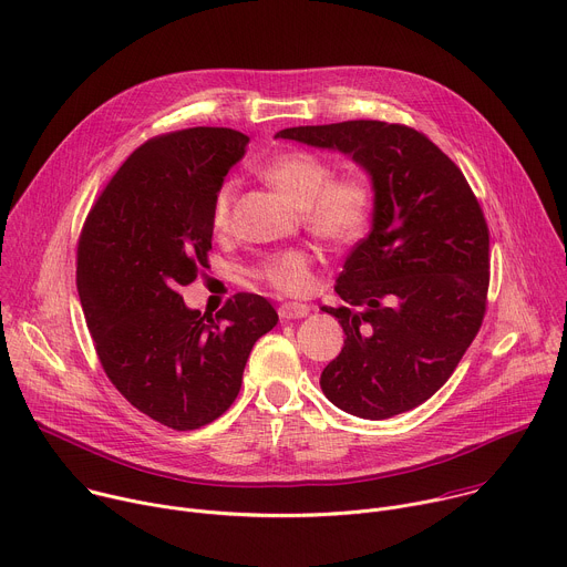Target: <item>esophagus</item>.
I'll use <instances>...</instances> for the list:
<instances>
[{"mask_svg": "<svg viewBox=\"0 0 567 567\" xmlns=\"http://www.w3.org/2000/svg\"><path fill=\"white\" fill-rule=\"evenodd\" d=\"M309 305H305V302H282L280 307H278V316L282 318V320H293V318H305L307 313H309Z\"/></svg>", "mask_w": 567, "mask_h": 567, "instance_id": "1", "label": "esophagus"}]
</instances>
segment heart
<instances>
[{
    "instance_id": "1",
    "label": "heart",
    "mask_w": 567,
    "mask_h": 567,
    "mask_svg": "<svg viewBox=\"0 0 567 567\" xmlns=\"http://www.w3.org/2000/svg\"><path fill=\"white\" fill-rule=\"evenodd\" d=\"M262 177L300 206V219L309 233L332 245H350L370 224L374 204L370 182L354 173L334 175L330 161L313 152H282L262 168ZM235 193L237 184L228 179L213 197L210 224L217 233L230 226ZM313 265L316 254L309 247H291L262 256L249 276L276 291L302 296L313 287Z\"/></svg>"
}]
</instances>
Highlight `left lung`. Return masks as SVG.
Instances as JSON below:
<instances>
[{
    "label": "left lung",
    "instance_id": "left-lung-1",
    "mask_svg": "<svg viewBox=\"0 0 567 567\" xmlns=\"http://www.w3.org/2000/svg\"><path fill=\"white\" fill-rule=\"evenodd\" d=\"M278 136L352 154L374 184L372 230L322 307L346 332L320 388L341 411L388 420L453 374L487 311L489 226L466 177L415 127L383 121L287 127Z\"/></svg>",
    "mask_w": 567,
    "mask_h": 567
}]
</instances>
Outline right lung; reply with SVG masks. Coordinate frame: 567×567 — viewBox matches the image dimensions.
<instances>
[{
  "instance_id": "1",
  "label": "right lung",
  "mask_w": 567,
  "mask_h": 567,
  "mask_svg": "<svg viewBox=\"0 0 567 567\" xmlns=\"http://www.w3.org/2000/svg\"><path fill=\"white\" fill-rule=\"evenodd\" d=\"M249 136L188 127L147 138L107 182L78 237L75 285L99 361L136 411L173 431L224 415L278 311L239 291L213 316L179 287L208 269L210 208Z\"/></svg>"
}]
</instances>
